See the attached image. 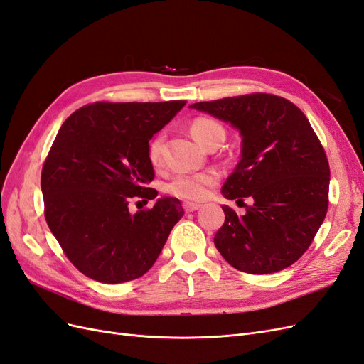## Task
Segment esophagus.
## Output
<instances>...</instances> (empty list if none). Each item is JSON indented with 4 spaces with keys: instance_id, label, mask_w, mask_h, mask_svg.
<instances>
[{
    "instance_id": "1",
    "label": "esophagus",
    "mask_w": 364,
    "mask_h": 364,
    "mask_svg": "<svg viewBox=\"0 0 364 364\" xmlns=\"http://www.w3.org/2000/svg\"><path fill=\"white\" fill-rule=\"evenodd\" d=\"M200 208V205H197V203H190V202H186V203H183V209L186 213H193V211H197V209Z\"/></svg>"
}]
</instances>
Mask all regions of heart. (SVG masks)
I'll use <instances>...</instances> for the list:
<instances>
[{
	"label": "heart",
	"instance_id": "b5f03b06",
	"mask_svg": "<svg viewBox=\"0 0 364 364\" xmlns=\"http://www.w3.org/2000/svg\"><path fill=\"white\" fill-rule=\"evenodd\" d=\"M191 135L202 146L211 144L213 141H223L226 130L218 123L217 119L209 117H197L190 124ZM164 134H158L149 141L147 155L153 165H159L162 161V149H164ZM218 182V173L208 170L202 173H179L174 178L165 183V193L176 197V199L186 202H200L209 196L213 186Z\"/></svg>",
	"mask_w": 364,
	"mask_h": 364
}]
</instances>
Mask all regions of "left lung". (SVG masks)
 Instances as JSON below:
<instances>
[{
  "mask_svg": "<svg viewBox=\"0 0 364 364\" xmlns=\"http://www.w3.org/2000/svg\"><path fill=\"white\" fill-rule=\"evenodd\" d=\"M228 121L243 136L241 159L225 182L229 200L250 196L238 215L225 205L214 245L237 270L287 269L310 247L328 211L329 164L321 139L294 103L253 92L191 105Z\"/></svg>",
  "mask_w": 364,
  "mask_h": 364,
  "instance_id": "left-lung-1",
  "label": "left lung"
}]
</instances>
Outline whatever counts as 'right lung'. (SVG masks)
<instances>
[{
  "mask_svg": "<svg viewBox=\"0 0 364 364\" xmlns=\"http://www.w3.org/2000/svg\"><path fill=\"white\" fill-rule=\"evenodd\" d=\"M95 102L73 112L42 167L43 214L73 266L87 278L119 284L147 273L183 215L173 197L129 213V202L155 199L149 139L185 106Z\"/></svg>",
  "mask_w": 364,
  "mask_h": 364,
  "instance_id": "add662e5",
  "label": "right lung"
}]
</instances>
